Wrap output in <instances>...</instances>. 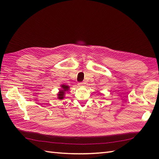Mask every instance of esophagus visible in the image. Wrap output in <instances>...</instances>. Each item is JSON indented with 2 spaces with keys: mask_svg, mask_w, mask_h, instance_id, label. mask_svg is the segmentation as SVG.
<instances>
[{
  "mask_svg": "<svg viewBox=\"0 0 159 159\" xmlns=\"http://www.w3.org/2000/svg\"><path fill=\"white\" fill-rule=\"evenodd\" d=\"M86 84H87V82L84 81V82L79 83V86H81V87H83V86H85V85H86Z\"/></svg>",
  "mask_w": 159,
  "mask_h": 159,
  "instance_id": "34e87169",
  "label": "esophagus"
}]
</instances>
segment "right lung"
<instances>
[{
	"instance_id": "right-lung-1",
	"label": "right lung",
	"mask_w": 159,
	"mask_h": 159,
	"mask_svg": "<svg viewBox=\"0 0 159 159\" xmlns=\"http://www.w3.org/2000/svg\"><path fill=\"white\" fill-rule=\"evenodd\" d=\"M62 89L60 90V92L57 94L58 96V99L59 100H63L65 97V93L69 90V86L66 85H61Z\"/></svg>"
}]
</instances>
